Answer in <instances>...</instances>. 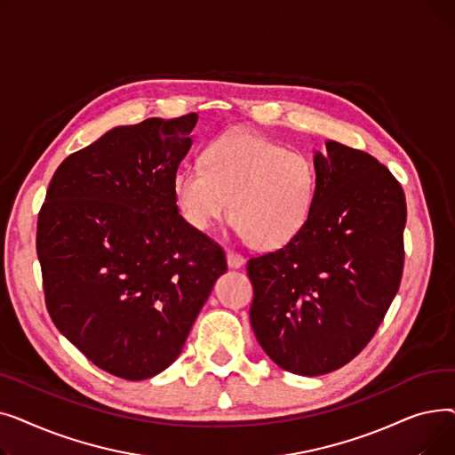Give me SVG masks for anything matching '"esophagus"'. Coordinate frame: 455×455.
I'll use <instances>...</instances> for the list:
<instances>
[{"mask_svg": "<svg viewBox=\"0 0 455 455\" xmlns=\"http://www.w3.org/2000/svg\"><path fill=\"white\" fill-rule=\"evenodd\" d=\"M243 256L240 254V252H234V251H227V264H228V267H232V269H237V267H242L243 266Z\"/></svg>", "mask_w": 455, "mask_h": 455, "instance_id": "obj_1", "label": "esophagus"}]
</instances>
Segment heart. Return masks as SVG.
Returning <instances> with one entry per match:
<instances>
[{
  "mask_svg": "<svg viewBox=\"0 0 455 455\" xmlns=\"http://www.w3.org/2000/svg\"><path fill=\"white\" fill-rule=\"evenodd\" d=\"M312 156L247 131H230L203 153V167L173 177V197L186 223L208 230L230 213L237 232L261 249L290 243L317 199Z\"/></svg>",
  "mask_w": 455,
  "mask_h": 455,
  "instance_id": "obj_1",
  "label": "heart"
}]
</instances>
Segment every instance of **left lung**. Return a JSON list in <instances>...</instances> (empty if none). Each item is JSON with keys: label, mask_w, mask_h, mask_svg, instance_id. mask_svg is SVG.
I'll use <instances>...</instances> for the list:
<instances>
[{"label": "left lung", "mask_w": 455, "mask_h": 455, "mask_svg": "<svg viewBox=\"0 0 455 455\" xmlns=\"http://www.w3.org/2000/svg\"><path fill=\"white\" fill-rule=\"evenodd\" d=\"M317 199L304 228L249 259L251 324L271 360L321 376L360 354L400 288L405 196L374 156L326 141L315 153Z\"/></svg>", "instance_id": "8db88e82"}]
</instances>
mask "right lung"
Here are the masks:
<instances>
[{"label": "right lung", "instance_id": "right-lung-1", "mask_svg": "<svg viewBox=\"0 0 455 455\" xmlns=\"http://www.w3.org/2000/svg\"><path fill=\"white\" fill-rule=\"evenodd\" d=\"M197 119L149 117L108 131L59 165L38 213L47 312L117 378L170 367L227 271L223 249L186 223L173 197Z\"/></svg>", "mask_w": 455, "mask_h": 455}]
</instances>
